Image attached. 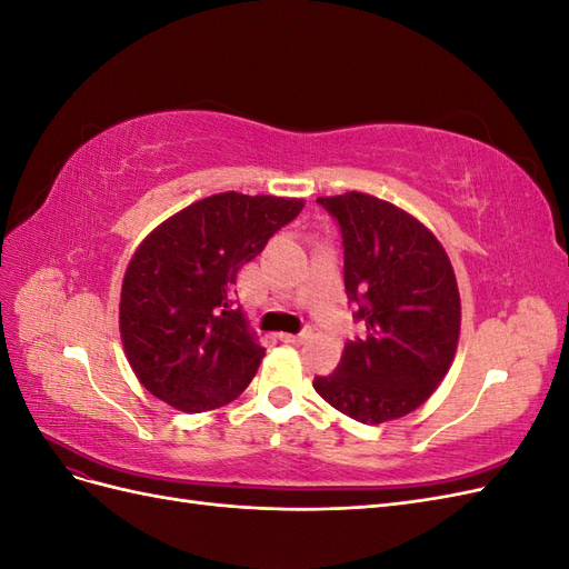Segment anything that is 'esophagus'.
<instances>
[{
    "label": "esophagus",
    "instance_id": "34e87169",
    "mask_svg": "<svg viewBox=\"0 0 569 569\" xmlns=\"http://www.w3.org/2000/svg\"><path fill=\"white\" fill-rule=\"evenodd\" d=\"M311 337H313L311 330H303L301 335H280V339L287 341V343H303V341H308Z\"/></svg>",
    "mask_w": 569,
    "mask_h": 569
}]
</instances>
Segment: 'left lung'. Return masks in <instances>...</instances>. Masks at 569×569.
<instances>
[{"label":"left lung","instance_id":"8db88e82","mask_svg":"<svg viewBox=\"0 0 569 569\" xmlns=\"http://www.w3.org/2000/svg\"><path fill=\"white\" fill-rule=\"evenodd\" d=\"M318 203L339 220L343 284L366 335L313 387L363 425L399 420L437 391L453 363L460 295L451 258L425 222L391 201L347 192Z\"/></svg>","mask_w":569,"mask_h":569}]
</instances>
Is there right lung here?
Masks as SVG:
<instances>
[{
  "label": "right lung",
  "mask_w": 569,
  "mask_h": 569,
  "mask_svg": "<svg viewBox=\"0 0 569 569\" xmlns=\"http://www.w3.org/2000/svg\"><path fill=\"white\" fill-rule=\"evenodd\" d=\"M303 209V199L220 192L153 228L123 274L118 327L137 380L182 412L242 393L266 349L232 301L237 272Z\"/></svg>",
  "instance_id": "right-lung-1"
}]
</instances>
